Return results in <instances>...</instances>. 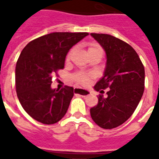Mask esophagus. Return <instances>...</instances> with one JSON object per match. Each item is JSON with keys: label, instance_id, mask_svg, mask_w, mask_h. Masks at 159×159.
Returning a JSON list of instances; mask_svg holds the SVG:
<instances>
[{"label": "esophagus", "instance_id": "1", "mask_svg": "<svg viewBox=\"0 0 159 159\" xmlns=\"http://www.w3.org/2000/svg\"><path fill=\"white\" fill-rule=\"evenodd\" d=\"M74 93H77V94H80L81 96H87L89 94V92L88 90L82 89H74Z\"/></svg>", "mask_w": 159, "mask_h": 159}]
</instances>
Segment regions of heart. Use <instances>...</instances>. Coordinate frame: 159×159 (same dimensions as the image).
<instances>
[{"label":"heart","instance_id":"1","mask_svg":"<svg viewBox=\"0 0 159 159\" xmlns=\"http://www.w3.org/2000/svg\"><path fill=\"white\" fill-rule=\"evenodd\" d=\"M100 48V47L96 44H92V45L89 46V48L88 49V52H89L91 51H93V50H96V49ZM70 55V52L68 53V55H67V59H69ZM90 78V75H88V74H85V73H77L76 74L74 77H73V79L74 81L76 82L77 84H86L88 82H89V80Z\"/></svg>","mask_w":159,"mask_h":159}]
</instances>
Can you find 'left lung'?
<instances>
[{"label":"left lung","mask_w":159,"mask_h":159,"mask_svg":"<svg viewBox=\"0 0 159 159\" xmlns=\"http://www.w3.org/2000/svg\"><path fill=\"white\" fill-rule=\"evenodd\" d=\"M107 54L104 76L93 89L107 97L99 96L90 115L98 126L114 129L129 119L143 95L145 69L135 50L128 43L107 34L91 33Z\"/></svg>","instance_id":"left-lung-1"}]
</instances>
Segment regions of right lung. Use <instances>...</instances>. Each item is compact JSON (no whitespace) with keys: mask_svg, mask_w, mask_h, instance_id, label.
Wrapping results in <instances>:
<instances>
[{"mask_svg":"<svg viewBox=\"0 0 159 159\" xmlns=\"http://www.w3.org/2000/svg\"><path fill=\"white\" fill-rule=\"evenodd\" d=\"M88 35L50 33L31 41L22 50L16 65V92L24 110L32 118L53 124L66 115L74 89H52V76L64 68L70 49Z\"/></svg>","mask_w":159,"mask_h":159,"instance_id":"right-lung-1","label":"right lung"}]
</instances>
